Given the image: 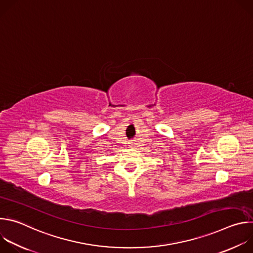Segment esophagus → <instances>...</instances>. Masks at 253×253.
Instances as JSON below:
<instances>
[{"mask_svg": "<svg viewBox=\"0 0 253 253\" xmlns=\"http://www.w3.org/2000/svg\"><path fill=\"white\" fill-rule=\"evenodd\" d=\"M133 146V144H130V147H132Z\"/></svg>", "mask_w": 253, "mask_h": 253, "instance_id": "esophagus-1", "label": "esophagus"}]
</instances>
